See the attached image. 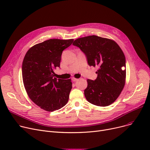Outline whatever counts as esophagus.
<instances>
[{
  "label": "esophagus",
  "instance_id": "obj_1",
  "mask_svg": "<svg viewBox=\"0 0 150 150\" xmlns=\"http://www.w3.org/2000/svg\"><path fill=\"white\" fill-rule=\"evenodd\" d=\"M72 81H74V82H75V81H77L78 79V78H74H74H72Z\"/></svg>",
  "mask_w": 150,
  "mask_h": 150
}]
</instances>
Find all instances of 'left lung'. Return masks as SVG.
Segmentation results:
<instances>
[{
	"instance_id": "obj_1",
	"label": "left lung",
	"mask_w": 150,
	"mask_h": 150,
	"mask_svg": "<svg viewBox=\"0 0 150 150\" xmlns=\"http://www.w3.org/2000/svg\"><path fill=\"white\" fill-rule=\"evenodd\" d=\"M73 45L85 53L90 66L97 67L95 81L88 79L84 96L89 103L108 106L120 95L126 82L125 54L119 45L111 39L96 35L78 38Z\"/></svg>"
}]
</instances>
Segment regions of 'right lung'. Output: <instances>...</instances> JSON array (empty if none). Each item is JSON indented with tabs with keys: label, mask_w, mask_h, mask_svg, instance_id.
I'll list each match as a JSON object with an SVG mask.
<instances>
[{
	"label": "right lung",
	"mask_w": 150,
	"mask_h": 150,
	"mask_svg": "<svg viewBox=\"0 0 150 150\" xmlns=\"http://www.w3.org/2000/svg\"><path fill=\"white\" fill-rule=\"evenodd\" d=\"M73 39H50L31 47L22 62V80L28 97L42 109L53 112L64 106L72 88L71 79L53 78L62 51Z\"/></svg>",
	"instance_id": "right-lung-1"
}]
</instances>
